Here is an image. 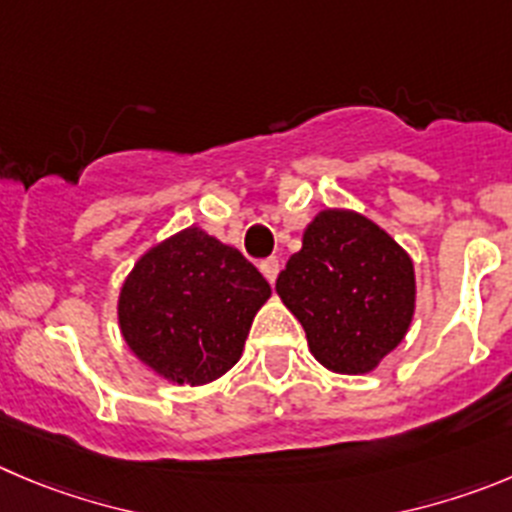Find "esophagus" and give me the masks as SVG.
Here are the masks:
<instances>
[{
	"mask_svg": "<svg viewBox=\"0 0 512 512\" xmlns=\"http://www.w3.org/2000/svg\"><path fill=\"white\" fill-rule=\"evenodd\" d=\"M260 272L267 278V283H275L278 280V272H280V260L278 257H267V260L260 262Z\"/></svg>",
	"mask_w": 512,
	"mask_h": 512,
	"instance_id": "esophagus-1",
	"label": "esophagus"
}]
</instances>
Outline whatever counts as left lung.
I'll return each mask as SVG.
<instances>
[{"label": "left lung", "mask_w": 512, "mask_h": 512, "mask_svg": "<svg viewBox=\"0 0 512 512\" xmlns=\"http://www.w3.org/2000/svg\"><path fill=\"white\" fill-rule=\"evenodd\" d=\"M275 290L333 374H371L404 341L417 310L409 252L353 209L315 214Z\"/></svg>", "instance_id": "obj_1"}]
</instances>
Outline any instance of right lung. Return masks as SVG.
I'll return each instance as SVG.
<instances>
[{
  "instance_id": "right-lung-1",
  "label": "right lung",
  "mask_w": 512,
  "mask_h": 512,
  "mask_svg": "<svg viewBox=\"0 0 512 512\" xmlns=\"http://www.w3.org/2000/svg\"><path fill=\"white\" fill-rule=\"evenodd\" d=\"M270 295L240 250L191 224L138 257L118 293V328L159 379L204 386L240 361Z\"/></svg>"
}]
</instances>
